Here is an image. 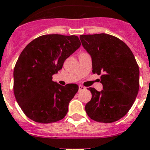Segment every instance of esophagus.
I'll return each mask as SVG.
<instances>
[{"mask_svg":"<svg viewBox=\"0 0 150 150\" xmlns=\"http://www.w3.org/2000/svg\"><path fill=\"white\" fill-rule=\"evenodd\" d=\"M85 90V87H84V86L79 85V91H81V90Z\"/></svg>","mask_w":150,"mask_h":150,"instance_id":"1","label":"esophagus"}]
</instances>
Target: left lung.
Listing matches in <instances>:
<instances>
[{
  "label": "left lung",
  "mask_w": 150,
  "mask_h": 150,
  "mask_svg": "<svg viewBox=\"0 0 150 150\" xmlns=\"http://www.w3.org/2000/svg\"><path fill=\"white\" fill-rule=\"evenodd\" d=\"M92 59L93 73L100 76L103 90H87L92 98L85 106L90 119L104 123L119 120L128 112L139 89V69L127 44L106 33L81 35Z\"/></svg>",
  "instance_id": "1"
}]
</instances>
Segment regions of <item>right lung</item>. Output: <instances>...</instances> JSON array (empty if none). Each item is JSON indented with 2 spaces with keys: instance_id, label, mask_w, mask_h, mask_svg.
Wrapping results in <instances>:
<instances>
[{
  "instance_id": "right-lung-1",
  "label": "right lung",
  "mask_w": 150,
  "mask_h": 150,
  "mask_svg": "<svg viewBox=\"0 0 150 150\" xmlns=\"http://www.w3.org/2000/svg\"><path fill=\"white\" fill-rule=\"evenodd\" d=\"M81 46L76 35L50 34L30 42L14 69V93L25 115L39 123L60 120L79 90L76 84L52 81L64 61Z\"/></svg>"
}]
</instances>
